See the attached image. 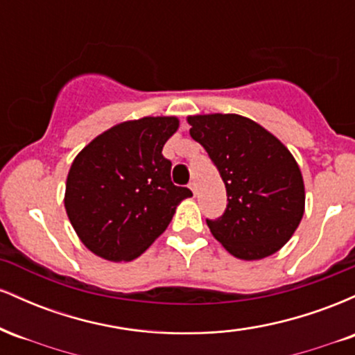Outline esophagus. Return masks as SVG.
I'll return each mask as SVG.
<instances>
[{
  "label": "esophagus",
  "instance_id": "1",
  "mask_svg": "<svg viewBox=\"0 0 355 355\" xmlns=\"http://www.w3.org/2000/svg\"><path fill=\"white\" fill-rule=\"evenodd\" d=\"M189 189L193 191V195L197 193V185H195V182H190V185H189Z\"/></svg>",
  "mask_w": 355,
  "mask_h": 355
}]
</instances>
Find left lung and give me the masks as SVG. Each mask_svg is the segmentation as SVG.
Here are the masks:
<instances>
[{
    "label": "left lung",
    "instance_id": "1",
    "mask_svg": "<svg viewBox=\"0 0 355 355\" xmlns=\"http://www.w3.org/2000/svg\"><path fill=\"white\" fill-rule=\"evenodd\" d=\"M190 135L207 150L227 189V209L207 225L240 260H260L291 240L305 210L304 178L275 135L235 113L190 115Z\"/></svg>",
    "mask_w": 355,
    "mask_h": 355
}]
</instances>
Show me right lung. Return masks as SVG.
Returning <instances> with one entry per match:
<instances>
[{
    "label": "right lung",
    "mask_w": 355,
    "mask_h": 355,
    "mask_svg": "<svg viewBox=\"0 0 355 355\" xmlns=\"http://www.w3.org/2000/svg\"><path fill=\"white\" fill-rule=\"evenodd\" d=\"M177 116H144L105 130L76 155L67 177L64 209L85 247L110 262H130L164 234L182 200L170 180L164 145Z\"/></svg>",
    "instance_id": "1"
}]
</instances>
